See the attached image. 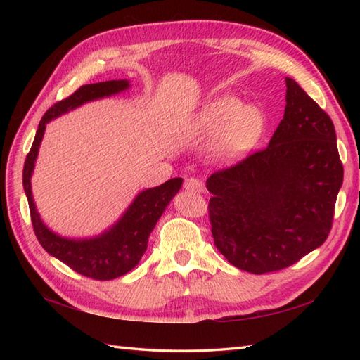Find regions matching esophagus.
Listing matches in <instances>:
<instances>
[{"label": "esophagus", "instance_id": "esophagus-1", "mask_svg": "<svg viewBox=\"0 0 360 360\" xmlns=\"http://www.w3.org/2000/svg\"><path fill=\"white\" fill-rule=\"evenodd\" d=\"M184 190H186V192H190V193H201L202 192V184L198 179L190 178V179H186Z\"/></svg>", "mask_w": 360, "mask_h": 360}]
</instances>
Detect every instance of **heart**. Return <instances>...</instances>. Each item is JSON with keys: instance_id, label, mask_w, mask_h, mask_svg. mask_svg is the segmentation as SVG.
I'll return each mask as SVG.
<instances>
[{"instance_id": "heart-1", "label": "heart", "mask_w": 360, "mask_h": 360, "mask_svg": "<svg viewBox=\"0 0 360 360\" xmlns=\"http://www.w3.org/2000/svg\"><path fill=\"white\" fill-rule=\"evenodd\" d=\"M266 128L264 112L254 103H243L226 94L212 98L190 120L193 137L213 136V153L226 164L238 162L262 141Z\"/></svg>"}]
</instances>
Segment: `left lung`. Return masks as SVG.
I'll list each match as a JSON object with an SVG mask.
<instances>
[{"label": "left lung", "mask_w": 360, "mask_h": 360, "mask_svg": "<svg viewBox=\"0 0 360 360\" xmlns=\"http://www.w3.org/2000/svg\"><path fill=\"white\" fill-rule=\"evenodd\" d=\"M343 182L331 117L286 77L269 145L205 181L217 249L241 271L285 269L322 246Z\"/></svg>", "instance_id": "obj_1"}]
</instances>
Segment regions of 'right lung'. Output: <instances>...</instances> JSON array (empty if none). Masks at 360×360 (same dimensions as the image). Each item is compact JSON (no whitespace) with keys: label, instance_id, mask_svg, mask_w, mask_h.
I'll list each match as a JSON object with an SVG mask.
<instances>
[{"label":"right lung","instance_id":"right-lung-1","mask_svg":"<svg viewBox=\"0 0 360 360\" xmlns=\"http://www.w3.org/2000/svg\"><path fill=\"white\" fill-rule=\"evenodd\" d=\"M129 88L128 80H108L83 85L72 96L46 111L38 125L35 139L22 170V187L27 196L34 232L43 249L85 277L94 280H112L129 272L141 262L147 250L148 236L162 215L167 205L179 192L182 178H174L158 187L142 190L110 229L89 238H68L43 223L32 196V178L35 160L43 141L46 125L62 114L70 112L88 102L119 94Z\"/></svg>","mask_w":360,"mask_h":360}]
</instances>
